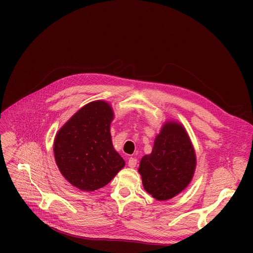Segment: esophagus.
Wrapping results in <instances>:
<instances>
[{
  "instance_id": "obj_1",
  "label": "esophagus",
  "mask_w": 253,
  "mask_h": 253,
  "mask_svg": "<svg viewBox=\"0 0 253 253\" xmlns=\"http://www.w3.org/2000/svg\"><path fill=\"white\" fill-rule=\"evenodd\" d=\"M136 164H137V160L135 158H129V160H128V166L130 167V168H134L135 166H136Z\"/></svg>"
}]
</instances>
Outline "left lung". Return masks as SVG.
I'll list each match as a JSON object with an SVG mask.
<instances>
[{
    "label": "left lung",
    "mask_w": 253,
    "mask_h": 253,
    "mask_svg": "<svg viewBox=\"0 0 253 253\" xmlns=\"http://www.w3.org/2000/svg\"><path fill=\"white\" fill-rule=\"evenodd\" d=\"M196 153L187 130L179 122L168 120L154 141L150 155H144L138 172L142 185L158 201L180 194L193 179Z\"/></svg>",
    "instance_id": "8db88e82"
}]
</instances>
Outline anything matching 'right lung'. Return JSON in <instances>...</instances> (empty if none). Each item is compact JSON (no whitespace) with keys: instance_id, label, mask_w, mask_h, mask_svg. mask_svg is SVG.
Segmentation results:
<instances>
[{"instance_id":"right-lung-1","label":"right lung","mask_w":253,"mask_h":253,"mask_svg":"<svg viewBox=\"0 0 253 253\" xmlns=\"http://www.w3.org/2000/svg\"><path fill=\"white\" fill-rule=\"evenodd\" d=\"M112 105L104 100L85 104L56 133L53 152L62 176L77 189L93 192L108 184L125 166L114 149Z\"/></svg>"}]
</instances>
